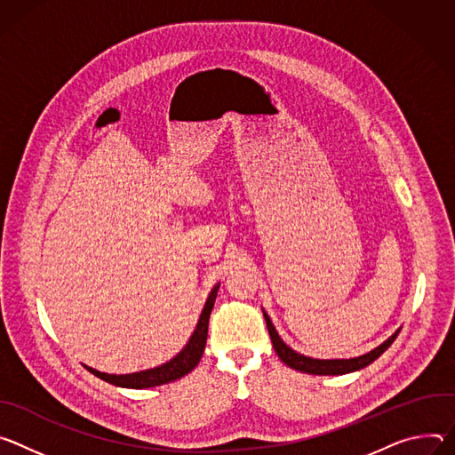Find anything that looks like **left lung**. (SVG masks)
I'll list each match as a JSON object with an SVG mask.
<instances>
[{
  "instance_id": "8db88e82",
  "label": "left lung",
  "mask_w": 455,
  "mask_h": 455,
  "mask_svg": "<svg viewBox=\"0 0 455 455\" xmlns=\"http://www.w3.org/2000/svg\"><path fill=\"white\" fill-rule=\"evenodd\" d=\"M264 318H266V323H267V331H269V336H271V341H273V347H275V352L278 355V358L291 369L294 371H299V372H307V374H316V376H338V374H347V372H355V371H360L367 365H371L374 360H378L383 352L394 343L395 336L399 334V331H395L387 341H383L379 347H376L374 350L367 352V355L363 356H358V358H350V360H313V358H307V356H301L298 355V352H294L291 347H287L275 325L271 323L269 316L264 313Z\"/></svg>"
}]
</instances>
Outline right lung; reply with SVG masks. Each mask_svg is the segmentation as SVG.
Returning <instances> with one entry per match:
<instances>
[{"instance_id": "obj_1", "label": "right lung", "mask_w": 455, "mask_h": 455, "mask_svg": "<svg viewBox=\"0 0 455 455\" xmlns=\"http://www.w3.org/2000/svg\"><path fill=\"white\" fill-rule=\"evenodd\" d=\"M217 292H219V283L213 287L204 309H202L196 329H195L193 336L189 338L188 345L168 363H164L161 367H156V369H149V371H140V372H133V374H121V376L105 374V372H99V371L90 369V367H86V369L100 379H105V381H108L112 385H117V387H126V388L157 387V385H164V383H170V381H175V379L186 376L188 372H191L198 365L202 355H204V347H206V339H208V323H210L212 309L215 306Z\"/></svg>"}]
</instances>
